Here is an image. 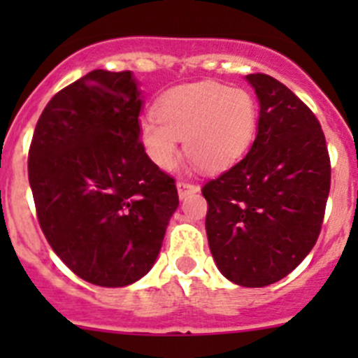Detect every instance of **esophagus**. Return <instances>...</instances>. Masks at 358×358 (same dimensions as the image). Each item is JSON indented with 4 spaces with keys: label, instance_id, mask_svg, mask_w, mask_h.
Returning a JSON list of instances; mask_svg holds the SVG:
<instances>
[{
    "label": "esophagus",
    "instance_id": "esophagus-1",
    "mask_svg": "<svg viewBox=\"0 0 358 358\" xmlns=\"http://www.w3.org/2000/svg\"><path fill=\"white\" fill-rule=\"evenodd\" d=\"M176 189H178L180 199H185V197L190 196V194L199 192V187L194 185V183H190V182H178Z\"/></svg>",
    "mask_w": 358,
    "mask_h": 358
}]
</instances>
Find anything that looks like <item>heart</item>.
I'll return each instance as SVG.
<instances>
[{
    "instance_id": "heart-1",
    "label": "heart",
    "mask_w": 358,
    "mask_h": 358,
    "mask_svg": "<svg viewBox=\"0 0 358 358\" xmlns=\"http://www.w3.org/2000/svg\"><path fill=\"white\" fill-rule=\"evenodd\" d=\"M156 117L140 122V140L154 164L171 169L178 161V138L208 171H225L246 156L258 129V102L246 88L215 81L178 86L166 93Z\"/></svg>"
}]
</instances>
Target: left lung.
I'll return each instance as SVG.
<instances>
[{
    "label": "left lung",
    "mask_w": 358,
    "mask_h": 358,
    "mask_svg": "<svg viewBox=\"0 0 358 358\" xmlns=\"http://www.w3.org/2000/svg\"><path fill=\"white\" fill-rule=\"evenodd\" d=\"M246 79L259 103L256 138L202 196L218 270L237 286L263 287L284 279L315 246L331 162L319 121L287 86L266 74Z\"/></svg>",
    "instance_id": "8db88e82"
}]
</instances>
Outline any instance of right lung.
Returning a JSON list of instances; mask_svg holds the SVG:
<instances>
[{
    "instance_id": "1",
    "label": "right lung",
    "mask_w": 358,
    "mask_h": 358,
    "mask_svg": "<svg viewBox=\"0 0 358 358\" xmlns=\"http://www.w3.org/2000/svg\"><path fill=\"white\" fill-rule=\"evenodd\" d=\"M142 92L133 72H88L43 110L29 183L43 234L83 280L124 287L156 263L178 208L175 180L140 142Z\"/></svg>"
}]
</instances>
